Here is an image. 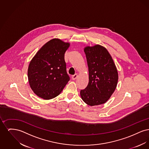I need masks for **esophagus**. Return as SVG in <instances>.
Returning a JSON list of instances; mask_svg holds the SVG:
<instances>
[{
    "label": "esophagus",
    "instance_id": "1",
    "mask_svg": "<svg viewBox=\"0 0 149 149\" xmlns=\"http://www.w3.org/2000/svg\"><path fill=\"white\" fill-rule=\"evenodd\" d=\"M77 77H78V75H77V74H75V75H74L72 76L71 78H72V80H75V79H77Z\"/></svg>",
    "mask_w": 149,
    "mask_h": 149
}]
</instances>
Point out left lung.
I'll use <instances>...</instances> for the list:
<instances>
[{"mask_svg": "<svg viewBox=\"0 0 149 149\" xmlns=\"http://www.w3.org/2000/svg\"><path fill=\"white\" fill-rule=\"evenodd\" d=\"M89 70V83L80 91L81 99L89 106L104 104L113 93L118 75L113 60L106 49L99 45L84 48Z\"/></svg>", "mask_w": 149, "mask_h": 149, "instance_id": "1", "label": "left lung"}]
</instances>
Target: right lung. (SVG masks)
<instances>
[{
  "mask_svg": "<svg viewBox=\"0 0 149 149\" xmlns=\"http://www.w3.org/2000/svg\"><path fill=\"white\" fill-rule=\"evenodd\" d=\"M70 46L58 38L46 43L29 64L28 78L31 88L43 99L58 95L70 77L67 74L64 55Z\"/></svg>",
  "mask_w": 149,
  "mask_h": 149,
  "instance_id": "obj_1",
  "label": "right lung"
}]
</instances>
